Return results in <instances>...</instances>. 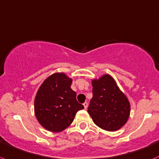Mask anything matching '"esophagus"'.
Returning a JSON list of instances; mask_svg holds the SVG:
<instances>
[{"mask_svg": "<svg viewBox=\"0 0 159 159\" xmlns=\"http://www.w3.org/2000/svg\"><path fill=\"white\" fill-rule=\"evenodd\" d=\"M83 106H84L85 109H86V108H87V107H88V103H87V102H85V103H83Z\"/></svg>", "mask_w": 159, "mask_h": 159, "instance_id": "34e87169", "label": "esophagus"}]
</instances>
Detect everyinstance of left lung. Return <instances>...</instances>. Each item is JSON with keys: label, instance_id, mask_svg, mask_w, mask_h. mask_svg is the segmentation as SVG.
<instances>
[{"label": "left lung", "instance_id": "left-lung-1", "mask_svg": "<svg viewBox=\"0 0 159 159\" xmlns=\"http://www.w3.org/2000/svg\"><path fill=\"white\" fill-rule=\"evenodd\" d=\"M93 97L88 113L100 128L108 131L120 129L130 115V103L110 75L92 81Z\"/></svg>", "mask_w": 159, "mask_h": 159}]
</instances>
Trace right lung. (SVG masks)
Masks as SVG:
<instances>
[{
    "label": "right lung",
    "mask_w": 159,
    "mask_h": 159,
    "mask_svg": "<svg viewBox=\"0 0 159 159\" xmlns=\"http://www.w3.org/2000/svg\"><path fill=\"white\" fill-rule=\"evenodd\" d=\"M72 79L65 73H56L43 82L34 99V114L40 125L52 132H59L73 121L83 105L76 100L71 89Z\"/></svg>",
    "instance_id": "right-lung-1"
}]
</instances>
